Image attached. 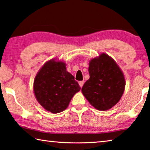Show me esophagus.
Returning <instances> with one entry per match:
<instances>
[{
  "instance_id": "esophagus-1",
  "label": "esophagus",
  "mask_w": 150,
  "mask_h": 150,
  "mask_svg": "<svg viewBox=\"0 0 150 150\" xmlns=\"http://www.w3.org/2000/svg\"><path fill=\"white\" fill-rule=\"evenodd\" d=\"M83 83H84V82H83V81H80V82H78V83H79V85H80V86L81 88H82V86H83Z\"/></svg>"
}]
</instances>
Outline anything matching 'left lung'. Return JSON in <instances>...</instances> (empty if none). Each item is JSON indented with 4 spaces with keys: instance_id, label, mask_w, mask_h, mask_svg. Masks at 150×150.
I'll use <instances>...</instances> for the list:
<instances>
[{
    "instance_id": "left-lung-1",
    "label": "left lung",
    "mask_w": 150,
    "mask_h": 150,
    "mask_svg": "<svg viewBox=\"0 0 150 150\" xmlns=\"http://www.w3.org/2000/svg\"><path fill=\"white\" fill-rule=\"evenodd\" d=\"M88 71L90 79L82 88L83 95L99 111L112 108L125 88V76L119 65L108 54L102 53L90 60Z\"/></svg>"
}]
</instances>
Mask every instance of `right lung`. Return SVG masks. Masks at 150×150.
Segmentation results:
<instances>
[{"label":"right lung","mask_w":150,"mask_h":150,"mask_svg":"<svg viewBox=\"0 0 150 150\" xmlns=\"http://www.w3.org/2000/svg\"><path fill=\"white\" fill-rule=\"evenodd\" d=\"M80 90L74 76L67 71L65 63L54 59L45 63L33 82L37 100L52 113L64 111L73 96Z\"/></svg>","instance_id":"1"}]
</instances>
